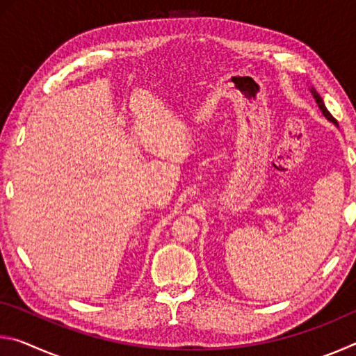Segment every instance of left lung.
I'll return each mask as SVG.
<instances>
[{
	"instance_id": "8db88e82",
	"label": "left lung",
	"mask_w": 356,
	"mask_h": 356,
	"mask_svg": "<svg viewBox=\"0 0 356 356\" xmlns=\"http://www.w3.org/2000/svg\"><path fill=\"white\" fill-rule=\"evenodd\" d=\"M311 92L312 94H314V99H316V102H317V105H318V108H321V110H322V113H323V116L325 118H328L330 120H333V122H336V120H334V118L333 116H331V113L327 110V106H325V104H323V100H322V97H321V95H318L317 92H316V89H311Z\"/></svg>"
}]
</instances>
